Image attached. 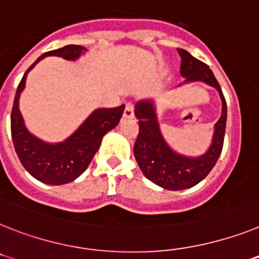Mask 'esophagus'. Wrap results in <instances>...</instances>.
Returning <instances> with one entry per match:
<instances>
[{
  "label": "esophagus",
  "mask_w": 259,
  "mask_h": 259,
  "mask_svg": "<svg viewBox=\"0 0 259 259\" xmlns=\"http://www.w3.org/2000/svg\"><path fill=\"white\" fill-rule=\"evenodd\" d=\"M134 117V105L132 103H127L123 110V118H133Z\"/></svg>",
  "instance_id": "esophagus-1"
}]
</instances>
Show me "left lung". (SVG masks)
Returning a JSON list of instances; mask_svg holds the SVG:
<instances>
[{"mask_svg": "<svg viewBox=\"0 0 259 259\" xmlns=\"http://www.w3.org/2000/svg\"><path fill=\"white\" fill-rule=\"evenodd\" d=\"M178 52L182 59L180 73L186 79L180 85L201 81L213 87L220 95L223 109L220 119L214 123L209 149L199 156H187L171 149L163 138L153 100H142L136 104L134 114L140 123V133L134 143L136 160L147 179L170 191L191 188L207 177L221 154L227 126V101L213 72L186 50L178 49Z\"/></svg>", "mask_w": 259, "mask_h": 259, "instance_id": "left-lung-1", "label": "left lung"}]
</instances>
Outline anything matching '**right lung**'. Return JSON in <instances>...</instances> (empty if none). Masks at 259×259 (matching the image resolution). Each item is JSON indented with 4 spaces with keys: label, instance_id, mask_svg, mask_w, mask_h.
Instances as JSON below:
<instances>
[{
    "label": "right lung",
    "instance_id": "1",
    "mask_svg": "<svg viewBox=\"0 0 259 259\" xmlns=\"http://www.w3.org/2000/svg\"><path fill=\"white\" fill-rule=\"evenodd\" d=\"M87 49L81 46L68 45L46 52L30 66L17 88L10 117L15 153L26 171L42 183L60 186L79 178L88 168L89 163L97 153L103 137L118 125L125 109V105H121L93 110L75 133L63 142H45L27 130L19 110V97L25 89L27 73L46 56H60L66 60H76Z\"/></svg>",
    "mask_w": 259,
    "mask_h": 259
}]
</instances>
